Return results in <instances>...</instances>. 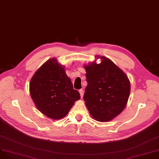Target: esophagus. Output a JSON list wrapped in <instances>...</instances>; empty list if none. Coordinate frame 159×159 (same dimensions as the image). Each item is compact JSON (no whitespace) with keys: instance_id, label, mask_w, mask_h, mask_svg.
Masks as SVG:
<instances>
[{"instance_id":"34e87169","label":"esophagus","mask_w":159,"mask_h":159,"mask_svg":"<svg viewBox=\"0 0 159 159\" xmlns=\"http://www.w3.org/2000/svg\"><path fill=\"white\" fill-rule=\"evenodd\" d=\"M79 93H80V97H81V98H83V95H84V90L83 89H80V90H79Z\"/></svg>"}]
</instances>
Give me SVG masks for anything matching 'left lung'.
Here are the masks:
<instances>
[{"label": "left lung", "mask_w": 159, "mask_h": 159, "mask_svg": "<svg viewBox=\"0 0 159 159\" xmlns=\"http://www.w3.org/2000/svg\"><path fill=\"white\" fill-rule=\"evenodd\" d=\"M97 59L98 58L96 56ZM101 63L84 66L87 84L83 99L97 121H108L124 110L130 93L127 75L111 60L100 56Z\"/></svg>", "instance_id": "left-lung-1"}]
</instances>
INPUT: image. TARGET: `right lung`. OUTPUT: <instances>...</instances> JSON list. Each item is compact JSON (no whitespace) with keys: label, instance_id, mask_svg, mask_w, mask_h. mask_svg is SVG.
Masks as SVG:
<instances>
[{"label":"right lung","instance_id":"add662e5","mask_svg":"<svg viewBox=\"0 0 159 159\" xmlns=\"http://www.w3.org/2000/svg\"><path fill=\"white\" fill-rule=\"evenodd\" d=\"M30 92L39 111L53 120L64 117L80 98L64 67L55 59L46 61L35 73L30 80Z\"/></svg>","mask_w":159,"mask_h":159}]
</instances>
